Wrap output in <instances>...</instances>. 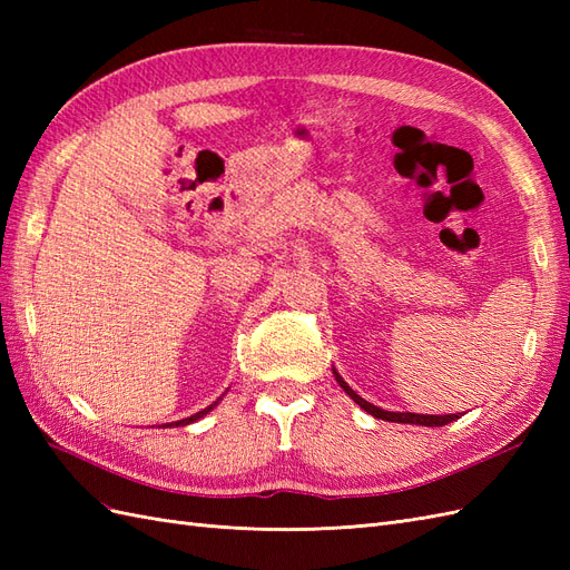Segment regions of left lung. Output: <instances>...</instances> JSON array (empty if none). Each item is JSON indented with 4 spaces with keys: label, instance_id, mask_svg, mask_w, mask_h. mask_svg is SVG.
Instances as JSON below:
<instances>
[{
    "label": "left lung",
    "instance_id": "left-lung-1",
    "mask_svg": "<svg viewBox=\"0 0 570 570\" xmlns=\"http://www.w3.org/2000/svg\"><path fill=\"white\" fill-rule=\"evenodd\" d=\"M333 373H335V381L340 383V387L347 392L352 400L364 409L366 413H371V416H375V419H383V421H392V423H413V425H425V428H440V425H446V423H452V421H456L459 416L456 413H446V416H430V413H402V411H385V409H381V406H373L371 402H366L364 396H358L347 383L342 381V375L333 368Z\"/></svg>",
    "mask_w": 570,
    "mask_h": 570
}]
</instances>
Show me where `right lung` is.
Segmentation results:
<instances>
[{"label":"right lung","mask_w":570,"mask_h":570,"mask_svg":"<svg viewBox=\"0 0 570 570\" xmlns=\"http://www.w3.org/2000/svg\"><path fill=\"white\" fill-rule=\"evenodd\" d=\"M218 402H214V404H209L206 409H202V411H197L195 416H189V419H183V421H176V423H168V425H189V423H195V421H199L202 416H206V413H209L214 406H216Z\"/></svg>","instance_id":"obj_1"}]
</instances>
